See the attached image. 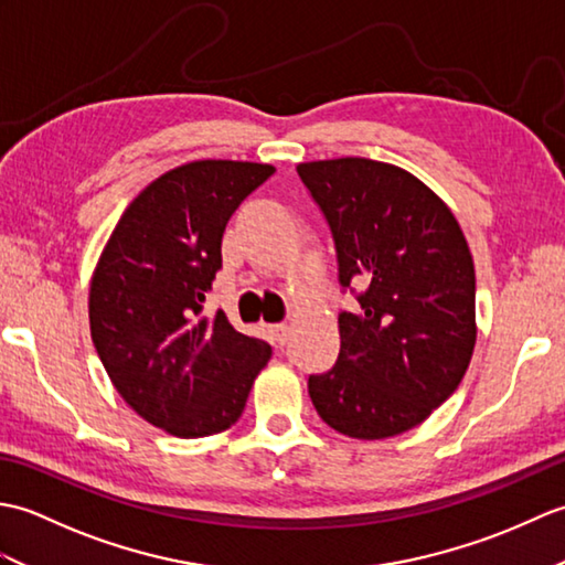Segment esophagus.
Instances as JSON below:
<instances>
[{"label":"esophagus","instance_id":"1","mask_svg":"<svg viewBox=\"0 0 565 565\" xmlns=\"http://www.w3.org/2000/svg\"><path fill=\"white\" fill-rule=\"evenodd\" d=\"M271 334L276 344H286L289 342V334H291V328L286 326V322H276V326H271Z\"/></svg>","mask_w":565,"mask_h":565}]
</instances>
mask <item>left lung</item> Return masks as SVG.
<instances>
[{
  "instance_id": "1",
  "label": "left lung",
  "mask_w": 565,
  "mask_h": 565,
  "mask_svg": "<svg viewBox=\"0 0 565 565\" xmlns=\"http://www.w3.org/2000/svg\"><path fill=\"white\" fill-rule=\"evenodd\" d=\"M296 172L330 225L340 286L359 303L338 318V362L308 376L310 401L347 437H395L447 401L471 362V252L447 203L401 167L340 158Z\"/></svg>"
}]
</instances>
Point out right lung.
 <instances>
[{"instance_id": "obj_1", "label": "right lung", "mask_w": 565, "mask_h": 565, "mask_svg": "<svg viewBox=\"0 0 565 565\" xmlns=\"http://www.w3.org/2000/svg\"><path fill=\"white\" fill-rule=\"evenodd\" d=\"M271 164L199 160L154 179L106 243L89 286L92 342L121 398L174 437L237 423L271 347L203 313L225 225Z\"/></svg>"}]
</instances>
